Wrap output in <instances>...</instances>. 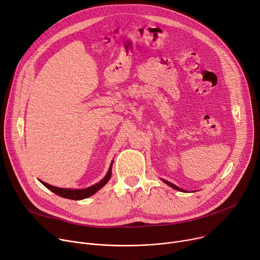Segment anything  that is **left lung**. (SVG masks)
Listing matches in <instances>:
<instances>
[{
	"label": "left lung",
	"mask_w": 260,
	"mask_h": 260,
	"mask_svg": "<svg viewBox=\"0 0 260 260\" xmlns=\"http://www.w3.org/2000/svg\"><path fill=\"white\" fill-rule=\"evenodd\" d=\"M161 180L166 183V184H168L169 186H171V187H173L174 189H176V190H179V191H184L185 192V190L184 189H182V188H180V187H178V186H176L175 184H173V183H171V182H169V181H167V180H165V179H161Z\"/></svg>",
	"instance_id": "obj_1"
}]
</instances>
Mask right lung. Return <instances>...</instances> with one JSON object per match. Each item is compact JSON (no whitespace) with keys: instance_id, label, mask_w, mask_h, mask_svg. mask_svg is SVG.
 Segmentation results:
<instances>
[{"instance_id":"1","label":"right lung","mask_w":260,"mask_h":260,"mask_svg":"<svg viewBox=\"0 0 260 260\" xmlns=\"http://www.w3.org/2000/svg\"><path fill=\"white\" fill-rule=\"evenodd\" d=\"M112 165H113V160L110 164L109 170L107 172V174L105 175V177L102 179L101 181H99L98 183L86 187V188H82V189H77V188H61V187H57V186H53L51 184H48L42 180L41 181L48 189H50L51 191H53L54 193L60 196L62 198L66 199H71V200H83L86 198H89L90 196L94 194L98 190L101 189L104 185H106V183L110 180L111 178V170H112Z\"/></svg>"}]
</instances>
